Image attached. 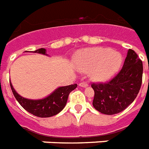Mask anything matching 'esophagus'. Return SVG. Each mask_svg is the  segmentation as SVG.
I'll use <instances>...</instances> for the list:
<instances>
[{
  "label": "esophagus",
  "mask_w": 149,
  "mask_h": 149,
  "mask_svg": "<svg viewBox=\"0 0 149 149\" xmlns=\"http://www.w3.org/2000/svg\"><path fill=\"white\" fill-rule=\"evenodd\" d=\"M79 85H80V87H82V88H86V87L88 86V84L86 83V82H81V83L79 84Z\"/></svg>",
  "instance_id": "obj_1"
}]
</instances>
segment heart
<instances>
[{
	"mask_svg": "<svg viewBox=\"0 0 149 149\" xmlns=\"http://www.w3.org/2000/svg\"><path fill=\"white\" fill-rule=\"evenodd\" d=\"M76 63L82 71L91 70L90 75L92 79L104 81L119 70L122 56L110 48H88L78 54Z\"/></svg>",
	"mask_w": 149,
	"mask_h": 149,
	"instance_id": "1",
	"label": "heart"
}]
</instances>
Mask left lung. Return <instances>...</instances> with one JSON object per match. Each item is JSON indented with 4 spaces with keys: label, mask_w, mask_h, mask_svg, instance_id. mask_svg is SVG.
I'll return each instance as SVG.
<instances>
[{
    "label": "left lung",
    "mask_w": 149,
    "mask_h": 149,
    "mask_svg": "<svg viewBox=\"0 0 149 149\" xmlns=\"http://www.w3.org/2000/svg\"><path fill=\"white\" fill-rule=\"evenodd\" d=\"M143 64L134 50L130 49L120 72L109 82L92 84L95 91L92 104L104 114H115L124 111L136 99L141 88Z\"/></svg>",
    "instance_id": "left-lung-1"
}]
</instances>
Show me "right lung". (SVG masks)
I'll use <instances>...</instances> for the list:
<instances>
[{
  "label": "right lung",
  "mask_w": 149,
  "mask_h": 149,
  "mask_svg": "<svg viewBox=\"0 0 149 149\" xmlns=\"http://www.w3.org/2000/svg\"><path fill=\"white\" fill-rule=\"evenodd\" d=\"M32 52L47 55V49L44 48H40ZM10 86L14 96L22 106V107H24L26 111L35 116L49 118L58 114L63 110L66 105L69 93L77 87V84H74L71 85L59 87L48 96L41 100H30L24 98L16 92L11 82Z\"/></svg>",
  "instance_id": "right-lung-1"
}]
</instances>
